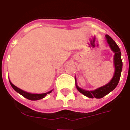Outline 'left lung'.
Instances as JSON below:
<instances>
[{"label": "left lung", "mask_w": 130, "mask_h": 130, "mask_svg": "<svg viewBox=\"0 0 130 130\" xmlns=\"http://www.w3.org/2000/svg\"><path fill=\"white\" fill-rule=\"evenodd\" d=\"M105 40L107 41V44H109L111 51L114 53V58H113V63H114V67H115V71L113 74V78L111 79V81L108 82L107 84L98 88L93 90H86L84 89L81 88L78 86L76 81V77L75 76V86L77 88V90L79 92L82 93L85 96L89 98H96V99H101L108 94L112 92L114 89L116 88L118 83H119L120 77H121V71H122V67H123V63L121 61V54L120 49L117 44L115 43V42L113 40V38L110 36L106 34L105 35Z\"/></svg>", "instance_id": "1"}]
</instances>
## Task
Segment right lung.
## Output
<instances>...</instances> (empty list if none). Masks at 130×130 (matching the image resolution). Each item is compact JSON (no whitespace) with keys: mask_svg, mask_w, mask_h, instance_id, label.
<instances>
[{"mask_svg":"<svg viewBox=\"0 0 130 130\" xmlns=\"http://www.w3.org/2000/svg\"><path fill=\"white\" fill-rule=\"evenodd\" d=\"M9 82L11 84V86L13 88L14 90H15L17 93H19V94H21V96H23L26 99H29V100H31V101H38V100H40V99H42L44 98L48 94H50L51 93V92L53 90H51V91H48V92H45V93H42V94H33V93H29L27 92L26 91H24L21 89L17 88L16 86H15L13 84L9 79Z\"/></svg>","mask_w":130,"mask_h":130,"instance_id":"right-lung-1","label":"right lung"}]
</instances>
